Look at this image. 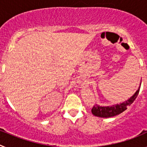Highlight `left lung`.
Returning <instances> with one entry per match:
<instances>
[{
    "mask_svg": "<svg viewBox=\"0 0 147 147\" xmlns=\"http://www.w3.org/2000/svg\"><path fill=\"white\" fill-rule=\"evenodd\" d=\"M141 82L140 83L139 87L136 93L132 95L130 98L124 101V102L116 104V105H109V106H100L98 105H96L92 108V113L95 116L100 118H110L119 115L120 113L124 112V110H127V107L130 106L137 98L138 93H139L140 88H141Z\"/></svg>",
    "mask_w": 147,
    "mask_h": 147,
    "instance_id": "8db88e82",
    "label": "left lung"
}]
</instances>
